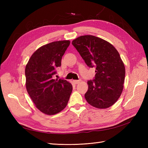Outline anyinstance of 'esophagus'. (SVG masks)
Instances as JSON below:
<instances>
[{
    "label": "esophagus",
    "mask_w": 148,
    "mask_h": 148,
    "mask_svg": "<svg viewBox=\"0 0 148 148\" xmlns=\"http://www.w3.org/2000/svg\"><path fill=\"white\" fill-rule=\"evenodd\" d=\"M80 80H73V83L75 84H77L78 83H80Z\"/></svg>",
    "instance_id": "1"
}]
</instances>
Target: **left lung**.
<instances>
[{
    "label": "left lung",
    "instance_id": "obj_1",
    "mask_svg": "<svg viewBox=\"0 0 148 148\" xmlns=\"http://www.w3.org/2000/svg\"><path fill=\"white\" fill-rule=\"evenodd\" d=\"M72 44L89 67H95L94 79L87 83L86 101L99 109L111 107L120 97L125 81V68L118 51L111 43L91 35L77 37Z\"/></svg>",
    "mask_w": 148,
    "mask_h": 148
}]
</instances>
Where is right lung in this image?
Returning <instances> with one entry per match:
<instances>
[{
  "instance_id": "obj_1",
  "label": "right lung",
  "mask_w": 148,
  "mask_h": 148,
  "mask_svg": "<svg viewBox=\"0 0 148 148\" xmlns=\"http://www.w3.org/2000/svg\"><path fill=\"white\" fill-rule=\"evenodd\" d=\"M69 40L47 44L31 56L25 67L26 88L36 107L44 114L53 115L67 105L72 84L65 79H54L55 69L61 66Z\"/></svg>"
}]
</instances>
